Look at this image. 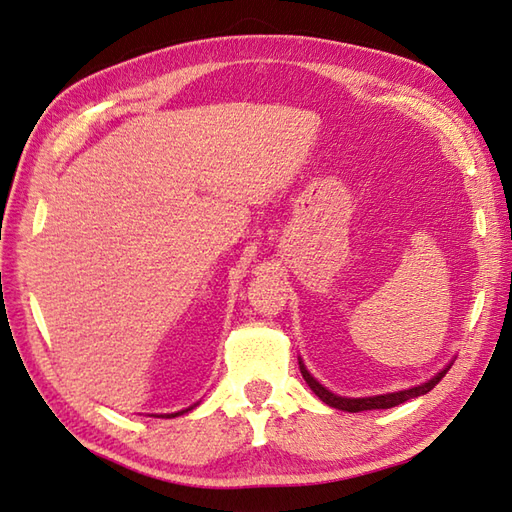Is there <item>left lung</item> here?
<instances>
[{
	"label": "left lung",
	"instance_id": "left-lung-1",
	"mask_svg": "<svg viewBox=\"0 0 512 512\" xmlns=\"http://www.w3.org/2000/svg\"><path fill=\"white\" fill-rule=\"evenodd\" d=\"M452 367V365H450ZM450 367H445L441 373H436V376L432 380H428L426 384L421 386H413V389L408 391H397V393H386V395H376V397H339L330 393L326 386H321L310 373L306 371V367L299 363V369H302V376L304 380L308 382L310 389L315 391V395L319 397L321 402H326L328 406L332 408H339V410H347V413H360V410H376V408H393V406H400L408 400H413V397H419V395H426L428 391H432L436 384H439L443 380V376L447 371H450Z\"/></svg>",
	"mask_w": 512,
	"mask_h": 512
}]
</instances>
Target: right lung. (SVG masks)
Returning <instances> with one entry per match:
<instances>
[{
    "instance_id": "right-lung-1",
    "label": "right lung",
    "mask_w": 512,
    "mask_h": 512,
    "mask_svg": "<svg viewBox=\"0 0 512 512\" xmlns=\"http://www.w3.org/2000/svg\"><path fill=\"white\" fill-rule=\"evenodd\" d=\"M191 408H186V410H180V413H173V415H162V417H167V419H171V417H178V415H182V413H189Z\"/></svg>"
}]
</instances>
